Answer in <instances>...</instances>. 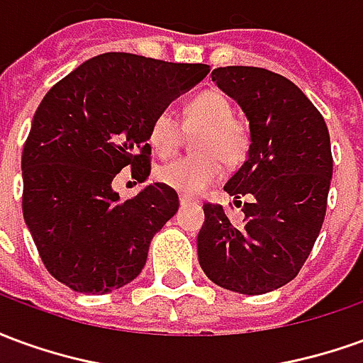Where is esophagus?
Returning a JSON list of instances; mask_svg holds the SVG:
<instances>
[{
    "instance_id": "esophagus-1",
    "label": "esophagus",
    "mask_w": 363,
    "mask_h": 363,
    "mask_svg": "<svg viewBox=\"0 0 363 363\" xmlns=\"http://www.w3.org/2000/svg\"><path fill=\"white\" fill-rule=\"evenodd\" d=\"M179 202H181V206H186V204H190V202H194V200L189 196H181L179 198Z\"/></svg>"
}]
</instances>
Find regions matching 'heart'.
Here are the masks:
<instances>
[{"label":"heart","mask_w":363,"mask_h":363,"mask_svg":"<svg viewBox=\"0 0 363 363\" xmlns=\"http://www.w3.org/2000/svg\"><path fill=\"white\" fill-rule=\"evenodd\" d=\"M196 150L159 169V181L184 196H198L223 177V163L239 165L249 151V128L233 116V106L220 91H202L184 104V122L171 111L157 112L150 126V143L161 157L181 147L186 130H198Z\"/></svg>","instance_id":"1"}]
</instances>
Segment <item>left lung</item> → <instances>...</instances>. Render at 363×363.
Listing matches in <instances>:
<instances>
[{
    "mask_svg": "<svg viewBox=\"0 0 363 363\" xmlns=\"http://www.w3.org/2000/svg\"><path fill=\"white\" fill-rule=\"evenodd\" d=\"M212 82L243 108L251 145L223 186L243 221L204 204L198 260L213 284L259 296L294 280L319 237L333 179L330 138L315 104L284 75L228 66L213 69Z\"/></svg>",
    "mask_w": 363,
    "mask_h": 363,
    "instance_id": "left-lung-1",
    "label": "left lung"
}]
</instances>
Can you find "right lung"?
<instances>
[{
  "mask_svg": "<svg viewBox=\"0 0 363 363\" xmlns=\"http://www.w3.org/2000/svg\"><path fill=\"white\" fill-rule=\"evenodd\" d=\"M210 74L106 52L75 67L38 104L23 147V216L46 270L79 294H108L134 280L153 235L179 196L153 182L130 200L114 177H150V126L157 112Z\"/></svg>",
  "mask_w": 363,
  "mask_h": 363,
  "instance_id": "1",
  "label": "right lung"
}]
</instances>
